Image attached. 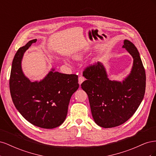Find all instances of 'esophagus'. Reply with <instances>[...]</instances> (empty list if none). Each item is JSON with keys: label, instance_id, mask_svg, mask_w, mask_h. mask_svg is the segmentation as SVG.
Listing matches in <instances>:
<instances>
[{"label": "esophagus", "instance_id": "obj_1", "mask_svg": "<svg viewBox=\"0 0 156 156\" xmlns=\"http://www.w3.org/2000/svg\"><path fill=\"white\" fill-rule=\"evenodd\" d=\"M84 81V78L83 77H79V84H81Z\"/></svg>", "mask_w": 156, "mask_h": 156}]
</instances>
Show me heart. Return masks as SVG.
<instances>
[{"label": "heart", "instance_id": "obj_1", "mask_svg": "<svg viewBox=\"0 0 156 156\" xmlns=\"http://www.w3.org/2000/svg\"><path fill=\"white\" fill-rule=\"evenodd\" d=\"M83 57V55H77V56H76V58H81Z\"/></svg>", "mask_w": 156, "mask_h": 156}]
</instances>
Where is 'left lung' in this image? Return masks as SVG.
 Returning a JSON list of instances; mask_svg holds the SVG:
<instances>
[{"label": "left lung", "instance_id": "8db88e82", "mask_svg": "<svg viewBox=\"0 0 156 156\" xmlns=\"http://www.w3.org/2000/svg\"><path fill=\"white\" fill-rule=\"evenodd\" d=\"M122 48L133 59L129 74L122 81L108 78L101 62L90 66L83 72L87 80L81 86L88 96L93 119L104 128L119 126L129 120L144 96L146 73L139 51L127 40H124Z\"/></svg>", "mask_w": 156, "mask_h": 156}]
</instances>
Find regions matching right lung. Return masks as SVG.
I'll return each instance as SVG.
<instances>
[{
	"label": "right lung",
	"mask_w": 156,
	"mask_h": 156,
	"mask_svg": "<svg viewBox=\"0 0 156 156\" xmlns=\"http://www.w3.org/2000/svg\"><path fill=\"white\" fill-rule=\"evenodd\" d=\"M36 41H29L14 56L10 94L14 105L28 122L41 128L53 129L66 118L71 97L79 87L78 76L59 73L53 68L40 81H31L23 73L21 62L25 51Z\"/></svg>",
	"instance_id": "add662e5"
}]
</instances>
